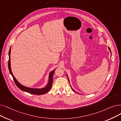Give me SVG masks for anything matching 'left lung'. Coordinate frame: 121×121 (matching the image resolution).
<instances>
[{"mask_svg": "<svg viewBox=\"0 0 121 121\" xmlns=\"http://www.w3.org/2000/svg\"><path fill=\"white\" fill-rule=\"evenodd\" d=\"M108 49H109V50L110 52H111V50H110V48H109V47L108 46ZM66 76H67V78H68V81H69V83H70L69 79V78H68V76H67V74H66ZM70 86H71V89H72V90H73V91H75V92H76V91H75V90H73V89L72 88V86H71V85H70ZM77 92V93H78V92Z\"/></svg>", "mask_w": 121, "mask_h": 121, "instance_id": "left-lung-1", "label": "left lung"}]
</instances>
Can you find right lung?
<instances>
[{"mask_svg": "<svg viewBox=\"0 0 121 121\" xmlns=\"http://www.w3.org/2000/svg\"><path fill=\"white\" fill-rule=\"evenodd\" d=\"M11 47H10L9 51V60H8V69L10 72V73L12 76L13 80L16 83V85L18 86V87L21 90L23 91L27 92L30 94H36V95H42V94H45L48 92L52 87V82H53V76L54 75V71L56 70H54L50 72L49 76H48V82L47 84L45 87L41 88H31L27 86H25L22 84H21L17 80L15 77L13 75V73L11 70V59H10V54H11Z\"/></svg>", "mask_w": 121, "mask_h": 121, "instance_id": "right-lung-1", "label": "right lung"}]
</instances>
